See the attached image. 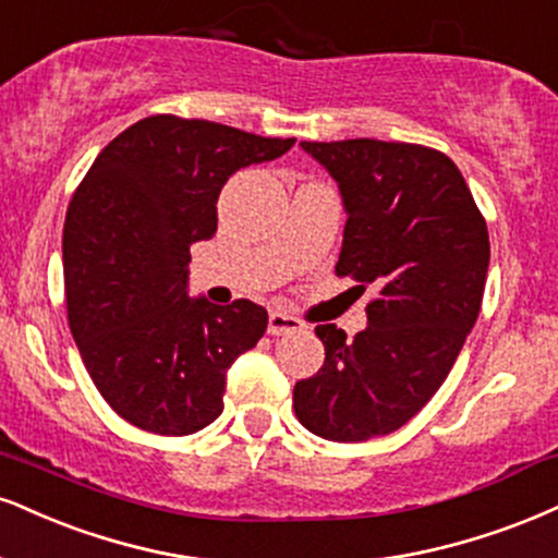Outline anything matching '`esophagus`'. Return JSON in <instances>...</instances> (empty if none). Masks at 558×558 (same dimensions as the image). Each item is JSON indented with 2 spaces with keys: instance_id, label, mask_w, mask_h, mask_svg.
I'll return each instance as SVG.
<instances>
[{
  "instance_id": "1",
  "label": "esophagus",
  "mask_w": 558,
  "mask_h": 558,
  "mask_svg": "<svg viewBox=\"0 0 558 558\" xmlns=\"http://www.w3.org/2000/svg\"><path fill=\"white\" fill-rule=\"evenodd\" d=\"M296 330H301V322L296 317L280 312V308L270 312V319H267V332H270V335H291Z\"/></svg>"
}]
</instances>
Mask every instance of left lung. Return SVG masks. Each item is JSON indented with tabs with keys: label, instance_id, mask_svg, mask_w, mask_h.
<instances>
[{
	"label": "left lung",
	"instance_id": "1",
	"mask_svg": "<svg viewBox=\"0 0 558 558\" xmlns=\"http://www.w3.org/2000/svg\"><path fill=\"white\" fill-rule=\"evenodd\" d=\"M338 181L348 213L335 265L361 291L368 327L319 325L325 366L293 387V411L330 441L405 426L447 379L478 319L488 228L458 166L434 147L385 140L301 143Z\"/></svg>",
	"mask_w": 558,
	"mask_h": 558
}]
</instances>
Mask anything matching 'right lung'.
I'll return each instance as SVG.
<instances>
[{"label":"right lung","mask_w":558,"mask_h":558,"mask_svg":"<svg viewBox=\"0 0 558 558\" xmlns=\"http://www.w3.org/2000/svg\"><path fill=\"white\" fill-rule=\"evenodd\" d=\"M293 143L158 113L80 181L62 239L66 317L93 385L132 426L184 436L223 413L228 366L257 345L267 312L190 299V246L218 231L228 177Z\"/></svg>","instance_id":"1"}]
</instances>
